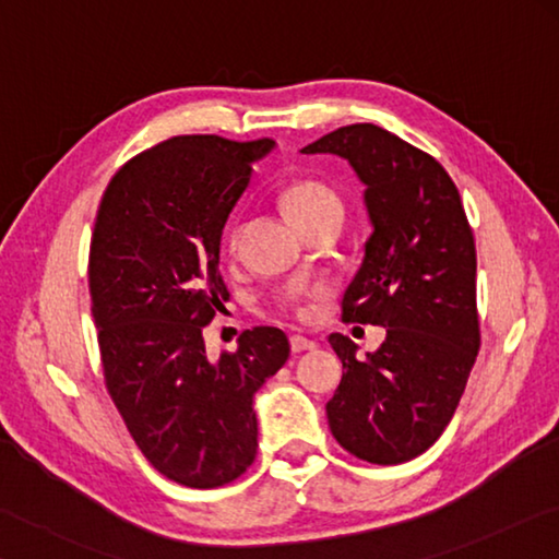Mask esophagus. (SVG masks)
I'll use <instances>...</instances> for the list:
<instances>
[{"mask_svg":"<svg viewBox=\"0 0 559 559\" xmlns=\"http://www.w3.org/2000/svg\"><path fill=\"white\" fill-rule=\"evenodd\" d=\"M289 346H292V350H295V354H305V350H311L317 344H314V341L305 338V336H292Z\"/></svg>","mask_w":559,"mask_h":559,"instance_id":"34e87169","label":"esophagus"}]
</instances>
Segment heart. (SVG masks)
<instances>
[{"mask_svg":"<svg viewBox=\"0 0 559 559\" xmlns=\"http://www.w3.org/2000/svg\"><path fill=\"white\" fill-rule=\"evenodd\" d=\"M280 203L287 215L295 221L301 230L311 228V225L319 223L326 215H341L344 213V203H341V195L331 189L326 181L314 179V176H301V179L289 181L285 189L280 191ZM230 245H235V235ZM314 297L311 289H289L277 299V307L282 311H289L299 319L309 314L307 301Z\"/></svg>","mask_w":559,"mask_h":559,"instance_id":"b5f03b06","label":"heart"}]
</instances>
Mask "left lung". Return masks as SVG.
Masks as SVG:
<instances>
[{"label": "left lung", "mask_w": 559, "mask_h": 559, "mask_svg": "<svg viewBox=\"0 0 559 559\" xmlns=\"http://www.w3.org/2000/svg\"><path fill=\"white\" fill-rule=\"evenodd\" d=\"M301 152L344 156L366 183L373 235L341 319L388 331L364 360L348 336H329L346 370L326 403L331 435L368 464L409 462L442 437L481 346L462 195L432 154L370 122L338 127Z\"/></svg>", "instance_id": "1"}]
</instances>
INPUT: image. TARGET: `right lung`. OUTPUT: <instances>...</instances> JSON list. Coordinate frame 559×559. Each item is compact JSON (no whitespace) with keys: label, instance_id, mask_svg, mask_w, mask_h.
<instances>
[{"label":"right lung","instance_id":"add662e5","mask_svg":"<svg viewBox=\"0 0 559 559\" xmlns=\"http://www.w3.org/2000/svg\"><path fill=\"white\" fill-rule=\"evenodd\" d=\"M272 140L171 136L122 164L97 205L87 258L105 388L156 472L218 488L258 454L252 395L289 358L282 329L242 331L205 356L203 326L230 292L221 235Z\"/></svg>","mask_w":559,"mask_h":559}]
</instances>
